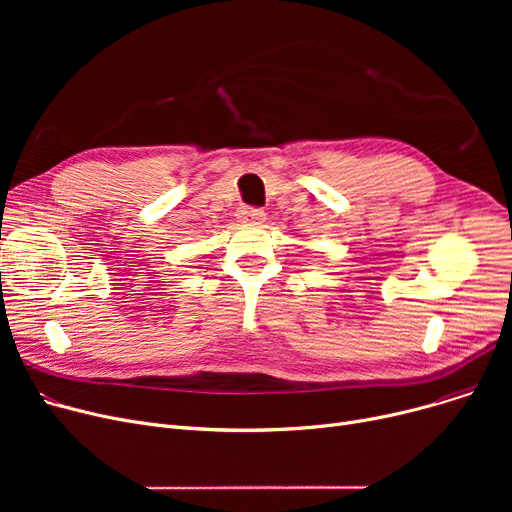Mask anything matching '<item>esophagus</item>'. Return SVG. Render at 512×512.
Instances as JSON below:
<instances>
[{
	"mask_svg": "<svg viewBox=\"0 0 512 512\" xmlns=\"http://www.w3.org/2000/svg\"><path fill=\"white\" fill-rule=\"evenodd\" d=\"M236 215H238V222H245V224H261L265 220V211L257 207H240Z\"/></svg>",
	"mask_w": 512,
	"mask_h": 512,
	"instance_id": "1",
	"label": "esophagus"
}]
</instances>
